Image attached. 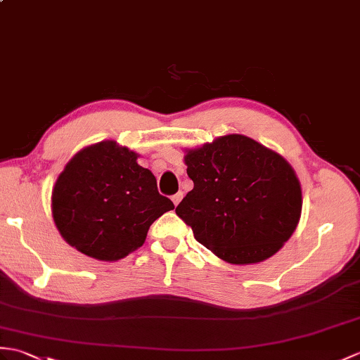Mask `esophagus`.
Instances as JSON below:
<instances>
[{
    "instance_id": "obj_1",
    "label": "esophagus",
    "mask_w": 360,
    "mask_h": 360,
    "mask_svg": "<svg viewBox=\"0 0 360 360\" xmlns=\"http://www.w3.org/2000/svg\"><path fill=\"white\" fill-rule=\"evenodd\" d=\"M182 196H184V193H182V191H178V193H176V195H173V196H172V200H173V204H174V205H178V204L181 202V199H182Z\"/></svg>"
}]
</instances>
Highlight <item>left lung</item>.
<instances>
[{
  "instance_id": "left-lung-1",
  "label": "left lung",
  "mask_w": 360,
  "mask_h": 360,
  "mask_svg": "<svg viewBox=\"0 0 360 360\" xmlns=\"http://www.w3.org/2000/svg\"><path fill=\"white\" fill-rule=\"evenodd\" d=\"M195 187L176 214L195 239L222 261L262 262L293 235L302 212V190L283 158L244 135H225L186 150Z\"/></svg>"
}]
</instances>
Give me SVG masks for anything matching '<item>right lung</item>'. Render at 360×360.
<instances>
[{
  "label": "right lung",
  "mask_w": 360,
  "mask_h": 360,
  "mask_svg": "<svg viewBox=\"0 0 360 360\" xmlns=\"http://www.w3.org/2000/svg\"><path fill=\"white\" fill-rule=\"evenodd\" d=\"M138 153L115 141L79 150L52 191V214L67 244L98 261L135 252L160 216L174 208Z\"/></svg>",
  "instance_id": "add662e5"
}]
</instances>
